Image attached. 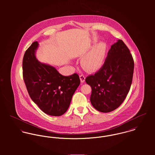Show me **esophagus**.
<instances>
[{"instance_id":"obj_1","label":"esophagus","mask_w":155,"mask_h":155,"mask_svg":"<svg viewBox=\"0 0 155 155\" xmlns=\"http://www.w3.org/2000/svg\"><path fill=\"white\" fill-rule=\"evenodd\" d=\"M79 78H80L81 82L82 83H84V82H85V77L84 76V75L81 74V75L79 76Z\"/></svg>"}]
</instances>
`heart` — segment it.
Listing matches in <instances>:
<instances>
[{
  "mask_svg": "<svg viewBox=\"0 0 155 155\" xmlns=\"http://www.w3.org/2000/svg\"><path fill=\"white\" fill-rule=\"evenodd\" d=\"M107 47L106 44L101 42L95 45L82 58V67L88 72H95L104 64Z\"/></svg>",
  "mask_w": 155,
  "mask_h": 155,
  "instance_id": "1",
  "label": "heart"
}]
</instances>
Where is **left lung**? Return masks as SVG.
I'll return each instance as SVG.
<instances>
[{
    "label": "left lung",
    "instance_id": "obj_1",
    "mask_svg": "<svg viewBox=\"0 0 155 155\" xmlns=\"http://www.w3.org/2000/svg\"><path fill=\"white\" fill-rule=\"evenodd\" d=\"M134 67L129 49L118 40L111 45L103 66L85 79L92 89L90 101L96 110L108 113L120 106L131 88Z\"/></svg>",
    "mask_w": 155,
    "mask_h": 155
}]
</instances>
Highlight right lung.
<instances>
[{
  "mask_svg": "<svg viewBox=\"0 0 155 155\" xmlns=\"http://www.w3.org/2000/svg\"><path fill=\"white\" fill-rule=\"evenodd\" d=\"M39 46L34 42L26 50L22 60V74L28 93L45 113L60 116L69 107L81 81L78 74L64 76L52 66L39 61L35 55Z\"/></svg>",
  "mask_w": 155,
  "mask_h": 155,
  "instance_id": "obj_1",
  "label": "right lung"
}]
</instances>
